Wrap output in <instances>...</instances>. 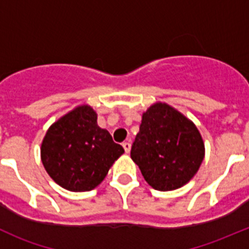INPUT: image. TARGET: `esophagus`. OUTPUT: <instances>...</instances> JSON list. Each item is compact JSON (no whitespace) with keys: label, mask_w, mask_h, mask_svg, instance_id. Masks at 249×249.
Segmentation results:
<instances>
[{"label":"esophagus","mask_w":249,"mask_h":249,"mask_svg":"<svg viewBox=\"0 0 249 249\" xmlns=\"http://www.w3.org/2000/svg\"><path fill=\"white\" fill-rule=\"evenodd\" d=\"M123 148H124L125 153H130V150H131V143L129 141H126V142L123 143Z\"/></svg>","instance_id":"esophagus-1"}]
</instances>
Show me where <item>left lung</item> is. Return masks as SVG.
Masks as SVG:
<instances>
[{
  "label": "left lung",
  "mask_w": 249,
  "mask_h": 249,
  "mask_svg": "<svg viewBox=\"0 0 249 249\" xmlns=\"http://www.w3.org/2000/svg\"><path fill=\"white\" fill-rule=\"evenodd\" d=\"M203 157L201 135L182 113L162 102L143 113L131 159L150 187L160 192L183 187L197 172Z\"/></svg>",
  "instance_id": "1"
}]
</instances>
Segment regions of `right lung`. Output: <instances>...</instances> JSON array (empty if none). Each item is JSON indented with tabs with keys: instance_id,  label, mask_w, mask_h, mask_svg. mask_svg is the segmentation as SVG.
Listing matches in <instances>:
<instances>
[{
	"instance_id": "1",
	"label": "right lung",
	"mask_w": 249,
	"mask_h": 249,
	"mask_svg": "<svg viewBox=\"0 0 249 249\" xmlns=\"http://www.w3.org/2000/svg\"><path fill=\"white\" fill-rule=\"evenodd\" d=\"M124 148L97 125V114L88 105L78 106L48 129L41 159L48 175L71 192H89L108 173Z\"/></svg>"
}]
</instances>
